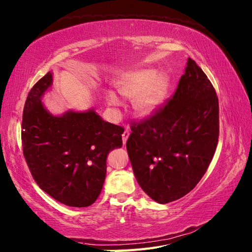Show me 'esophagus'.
I'll use <instances>...</instances> for the list:
<instances>
[{"instance_id": "obj_1", "label": "esophagus", "mask_w": 252, "mask_h": 252, "mask_svg": "<svg viewBox=\"0 0 252 252\" xmlns=\"http://www.w3.org/2000/svg\"><path fill=\"white\" fill-rule=\"evenodd\" d=\"M128 136H130V131H128L126 128V130H125L124 134H122V142H124V145L126 143Z\"/></svg>"}]
</instances>
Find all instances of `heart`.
<instances>
[{
  "mask_svg": "<svg viewBox=\"0 0 252 252\" xmlns=\"http://www.w3.org/2000/svg\"><path fill=\"white\" fill-rule=\"evenodd\" d=\"M169 79L164 72L138 69L122 76L116 81L117 89L122 96L133 97V107L140 115H151L161 106L168 89ZM112 106H118L120 99L114 92L106 93Z\"/></svg>",
  "mask_w": 252,
  "mask_h": 252,
  "instance_id": "heart-1",
  "label": "heart"
}]
</instances>
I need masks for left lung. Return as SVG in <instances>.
Instances as JSON below:
<instances>
[{
  "label": "left lung",
  "instance_id": "left-lung-1",
  "mask_svg": "<svg viewBox=\"0 0 252 252\" xmlns=\"http://www.w3.org/2000/svg\"><path fill=\"white\" fill-rule=\"evenodd\" d=\"M126 150L138 185L154 201H176L194 188L219 137L215 88L191 58L167 104L134 122Z\"/></svg>",
  "mask_w": 252,
  "mask_h": 252
}]
</instances>
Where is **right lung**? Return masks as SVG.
<instances>
[{"mask_svg": "<svg viewBox=\"0 0 252 252\" xmlns=\"http://www.w3.org/2000/svg\"><path fill=\"white\" fill-rule=\"evenodd\" d=\"M51 84L48 72L28 94L21 126L23 156L47 194L67 206H90L102 191L107 155L122 146L125 128L104 121L92 108L51 115L42 103Z\"/></svg>", "mask_w": 252, "mask_h": 252, "instance_id": "add662e5", "label": "right lung"}]
</instances>
